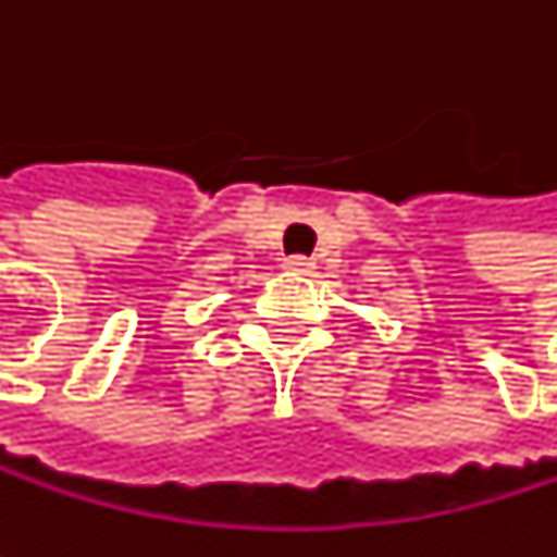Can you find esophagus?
Instances as JSON below:
<instances>
[{
    "mask_svg": "<svg viewBox=\"0 0 557 557\" xmlns=\"http://www.w3.org/2000/svg\"><path fill=\"white\" fill-rule=\"evenodd\" d=\"M283 268L293 271V274H312L315 261L312 258H302V255H293V258H283Z\"/></svg>",
    "mask_w": 557,
    "mask_h": 557,
    "instance_id": "esophagus-1",
    "label": "esophagus"
}]
</instances>
